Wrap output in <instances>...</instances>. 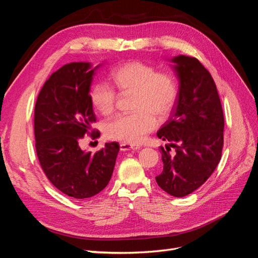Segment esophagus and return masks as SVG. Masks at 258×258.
I'll list each match as a JSON object with an SVG mask.
<instances>
[{"label":"esophagus","instance_id":"obj_1","mask_svg":"<svg viewBox=\"0 0 258 258\" xmlns=\"http://www.w3.org/2000/svg\"><path fill=\"white\" fill-rule=\"evenodd\" d=\"M141 147L140 145H134L129 143H120V150L126 152V151H138L139 148Z\"/></svg>","mask_w":258,"mask_h":258}]
</instances>
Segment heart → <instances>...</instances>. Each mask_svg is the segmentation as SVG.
<instances>
[{
  "label": "heart",
  "mask_w": 258,
  "mask_h": 258,
  "mask_svg": "<svg viewBox=\"0 0 258 258\" xmlns=\"http://www.w3.org/2000/svg\"><path fill=\"white\" fill-rule=\"evenodd\" d=\"M113 85L120 92H132L131 113L119 114L104 124L108 139L129 144H139L146 135L157 127V115L166 117L175 103L177 86L167 73H157L144 62L131 61L117 67L111 72ZM89 98L92 106L102 115H110L116 106L115 89L105 82L91 86Z\"/></svg>",
  "instance_id": "b5f03b06"
}]
</instances>
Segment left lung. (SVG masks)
Masks as SVG:
<instances>
[{
    "label": "left lung",
    "mask_w": 258,
    "mask_h": 258,
    "mask_svg": "<svg viewBox=\"0 0 258 258\" xmlns=\"http://www.w3.org/2000/svg\"><path fill=\"white\" fill-rule=\"evenodd\" d=\"M178 92L169 119L157 137L169 141L162 146V172L156 176L161 189L185 197L205 184L222 158L224 114L216 85L199 60L179 56L172 60ZM176 148L174 155L168 151Z\"/></svg>",
    "instance_id": "1"
}]
</instances>
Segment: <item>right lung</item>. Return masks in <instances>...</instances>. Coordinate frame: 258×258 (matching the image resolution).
<instances>
[{"label": "right lung", "instance_id": "add662e5", "mask_svg": "<svg viewBox=\"0 0 258 258\" xmlns=\"http://www.w3.org/2000/svg\"><path fill=\"white\" fill-rule=\"evenodd\" d=\"M88 62H72L45 82L34 108L36 155L45 175L61 192L87 199L102 191L113 174L119 144L105 143L95 154L80 147L96 122L89 90L95 74Z\"/></svg>", "mask_w": 258, "mask_h": 258}]
</instances>
